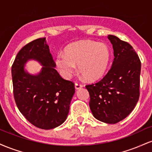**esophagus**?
<instances>
[{
  "instance_id": "1",
  "label": "esophagus",
  "mask_w": 152,
  "mask_h": 152,
  "mask_svg": "<svg viewBox=\"0 0 152 152\" xmlns=\"http://www.w3.org/2000/svg\"><path fill=\"white\" fill-rule=\"evenodd\" d=\"M82 87H83V85L81 83H75V88H76V89H79V88H82Z\"/></svg>"
}]
</instances>
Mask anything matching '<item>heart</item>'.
<instances>
[{"label": "heart", "instance_id": "b5f03b06", "mask_svg": "<svg viewBox=\"0 0 152 152\" xmlns=\"http://www.w3.org/2000/svg\"><path fill=\"white\" fill-rule=\"evenodd\" d=\"M109 58V50L105 43L80 41L69 45L65 53L57 54L56 64L66 78H70L78 65L80 73L86 79L96 80L105 73Z\"/></svg>", "mask_w": 152, "mask_h": 152}]
</instances>
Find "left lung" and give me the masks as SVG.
Here are the masks:
<instances>
[{
    "label": "left lung",
    "mask_w": 152,
    "mask_h": 152,
    "mask_svg": "<svg viewBox=\"0 0 152 152\" xmlns=\"http://www.w3.org/2000/svg\"><path fill=\"white\" fill-rule=\"evenodd\" d=\"M114 58L101 81L86 85L94 116L107 124H116L133 111L139 98L141 61L129 43L109 35Z\"/></svg>",
    "instance_id": "left-lung-1"
}]
</instances>
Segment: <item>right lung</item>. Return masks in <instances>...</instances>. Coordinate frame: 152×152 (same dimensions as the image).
Segmentation results:
<instances>
[{
	"label": "right lung",
	"mask_w": 152,
	"mask_h": 152,
	"mask_svg": "<svg viewBox=\"0 0 152 152\" xmlns=\"http://www.w3.org/2000/svg\"><path fill=\"white\" fill-rule=\"evenodd\" d=\"M36 60L42 66L36 75L25 71V64ZM46 38L31 41L20 49L12 66L13 95L20 113L42 129L61 125L67 118L75 93L74 83L64 79L55 69Z\"/></svg>",
	"instance_id": "1"
}]
</instances>
